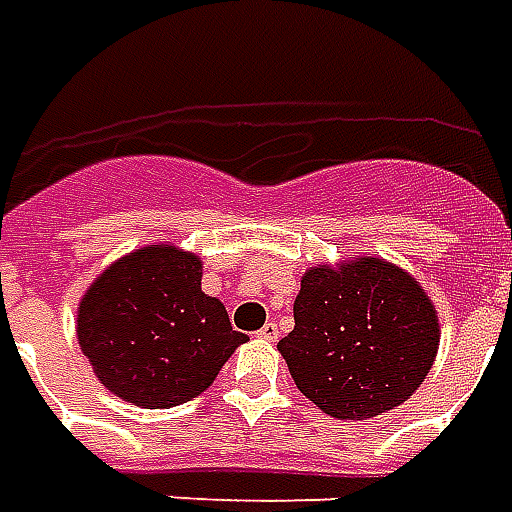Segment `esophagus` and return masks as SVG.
I'll list each match as a JSON object with an SVG mask.
<instances>
[{
    "instance_id": "obj_1",
    "label": "esophagus",
    "mask_w": 512,
    "mask_h": 512,
    "mask_svg": "<svg viewBox=\"0 0 512 512\" xmlns=\"http://www.w3.org/2000/svg\"><path fill=\"white\" fill-rule=\"evenodd\" d=\"M257 337H263V340H268V343H277L279 340V326L277 323H266L260 332H257Z\"/></svg>"
}]
</instances>
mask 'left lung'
I'll return each instance as SVG.
<instances>
[{
  "label": "left lung",
  "instance_id": "1",
  "mask_svg": "<svg viewBox=\"0 0 512 512\" xmlns=\"http://www.w3.org/2000/svg\"><path fill=\"white\" fill-rule=\"evenodd\" d=\"M277 343L299 392L334 419H370L406 403L436 362L441 329L406 268L356 255L312 266Z\"/></svg>",
  "mask_w": 512,
  "mask_h": 512
}]
</instances>
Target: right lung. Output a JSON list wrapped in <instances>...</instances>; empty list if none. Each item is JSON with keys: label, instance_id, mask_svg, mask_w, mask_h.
Returning a JSON list of instances; mask_svg holds the SVG:
<instances>
[{"label": "right lung", "instance_id": "right-lung-1", "mask_svg": "<svg viewBox=\"0 0 512 512\" xmlns=\"http://www.w3.org/2000/svg\"><path fill=\"white\" fill-rule=\"evenodd\" d=\"M76 337L95 378L128 403L172 408L202 395L246 334L202 293V260L147 244L95 277L76 310Z\"/></svg>", "mask_w": 512, "mask_h": 512}]
</instances>
